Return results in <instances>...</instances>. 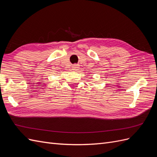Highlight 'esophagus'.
<instances>
[{
  "mask_svg": "<svg viewBox=\"0 0 157 157\" xmlns=\"http://www.w3.org/2000/svg\"><path fill=\"white\" fill-rule=\"evenodd\" d=\"M73 70H74V71H77V70H78V65H73Z\"/></svg>",
  "mask_w": 157,
  "mask_h": 157,
  "instance_id": "esophagus-1",
  "label": "esophagus"
}]
</instances>
